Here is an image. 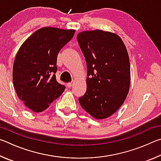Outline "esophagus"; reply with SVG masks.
<instances>
[{"instance_id": "34e87169", "label": "esophagus", "mask_w": 161, "mask_h": 161, "mask_svg": "<svg viewBox=\"0 0 161 161\" xmlns=\"http://www.w3.org/2000/svg\"><path fill=\"white\" fill-rule=\"evenodd\" d=\"M72 84H73V82H68L67 84V85L68 87H71V86H72Z\"/></svg>"}]
</instances>
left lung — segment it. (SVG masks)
Wrapping results in <instances>:
<instances>
[{"label": "left lung", "instance_id": "8db88e82", "mask_svg": "<svg viewBox=\"0 0 161 161\" xmlns=\"http://www.w3.org/2000/svg\"><path fill=\"white\" fill-rule=\"evenodd\" d=\"M77 39L87 67L86 91L79 102L96 119H104L121 107L129 93V54L121 38L94 30L78 33Z\"/></svg>", "mask_w": 161, "mask_h": 161}]
</instances>
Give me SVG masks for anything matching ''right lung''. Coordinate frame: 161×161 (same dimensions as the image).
I'll return each mask as SVG.
<instances>
[{
  "instance_id": "1",
  "label": "right lung",
  "mask_w": 161,
  "mask_h": 161,
  "mask_svg": "<svg viewBox=\"0 0 161 161\" xmlns=\"http://www.w3.org/2000/svg\"><path fill=\"white\" fill-rule=\"evenodd\" d=\"M75 32L45 27L32 33L18 50L13 67V85L19 99L33 112L45 110L64 91L54 75L57 59Z\"/></svg>"
}]
</instances>
